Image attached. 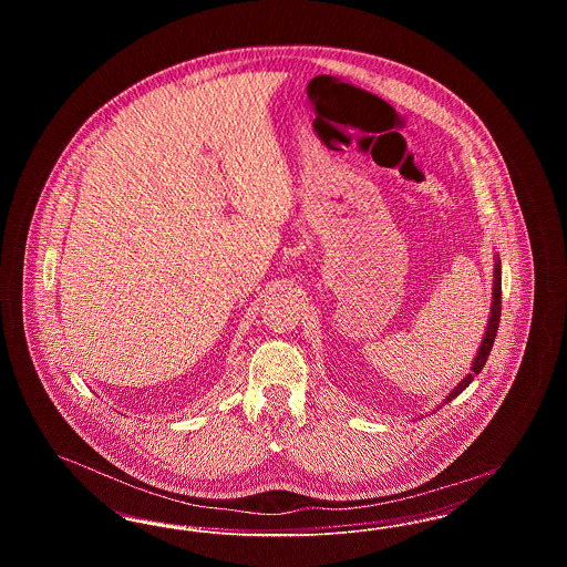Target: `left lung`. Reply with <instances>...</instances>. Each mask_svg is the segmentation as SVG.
Wrapping results in <instances>:
<instances>
[{
  "label": "left lung",
  "instance_id": "obj_1",
  "mask_svg": "<svg viewBox=\"0 0 567 567\" xmlns=\"http://www.w3.org/2000/svg\"><path fill=\"white\" fill-rule=\"evenodd\" d=\"M493 308H491V319L486 324L485 338H483V347L474 359V365H472V374L463 378L455 386V391H451V395L446 398V402L455 400L458 393L465 391V386L474 380V377L485 368L486 359H488V352L493 349V342H495V336H497V324H499V315H502V268L499 264H495V271H493Z\"/></svg>",
  "mask_w": 567,
  "mask_h": 567
}]
</instances>
